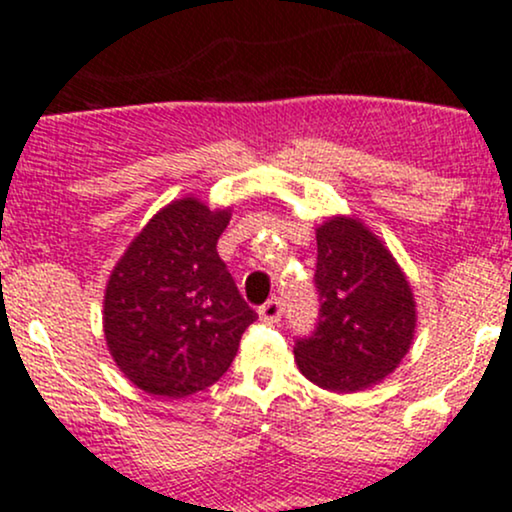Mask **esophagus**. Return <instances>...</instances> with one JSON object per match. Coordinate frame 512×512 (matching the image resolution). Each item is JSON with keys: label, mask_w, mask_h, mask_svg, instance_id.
<instances>
[{"label": "esophagus", "mask_w": 512, "mask_h": 512, "mask_svg": "<svg viewBox=\"0 0 512 512\" xmlns=\"http://www.w3.org/2000/svg\"><path fill=\"white\" fill-rule=\"evenodd\" d=\"M281 310H284V308H281L279 298H269V301L260 308V317L264 322H279Z\"/></svg>", "instance_id": "obj_1"}]
</instances>
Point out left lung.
<instances>
[{
	"mask_svg": "<svg viewBox=\"0 0 512 512\" xmlns=\"http://www.w3.org/2000/svg\"><path fill=\"white\" fill-rule=\"evenodd\" d=\"M320 322L293 346L298 370L322 390L358 392L383 383L407 356L416 301L387 245L356 216L315 228Z\"/></svg>",
	"mask_w": 512,
	"mask_h": 512,
	"instance_id": "8db88e82",
	"label": "left lung"
}]
</instances>
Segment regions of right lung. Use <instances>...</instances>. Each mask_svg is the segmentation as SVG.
<instances>
[{"label":"right lung","mask_w":512,"mask_h":512,"mask_svg":"<svg viewBox=\"0 0 512 512\" xmlns=\"http://www.w3.org/2000/svg\"><path fill=\"white\" fill-rule=\"evenodd\" d=\"M231 207L187 195L151 216L105 284L110 356L139 390L190 397L231 368L257 320L216 252Z\"/></svg>","instance_id":"add662e5"}]
</instances>
